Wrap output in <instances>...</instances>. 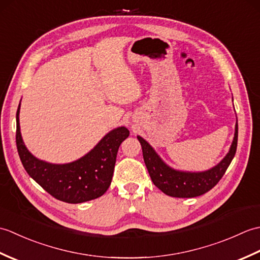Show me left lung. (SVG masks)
<instances>
[{
  "label": "left lung",
  "mask_w": 260,
  "mask_h": 260,
  "mask_svg": "<svg viewBox=\"0 0 260 260\" xmlns=\"http://www.w3.org/2000/svg\"><path fill=\"white\" fill-rule=\"evenodd\" d=\"M137 139L142 145L143 157L154 185L170 197L194 198L211 190L227 171L237 151L238 123H236L235 137L227 155L214 168L204 172H184L170 168L144 139L141 136H137Z\"/></svg>",
  "instance_id": "left-lung-1"
}]
</instances>
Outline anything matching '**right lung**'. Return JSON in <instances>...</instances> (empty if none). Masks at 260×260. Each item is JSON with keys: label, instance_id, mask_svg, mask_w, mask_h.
Returning <instances> with one entry per match:
<instances>
[{"label": "right lung", "instance_id": "obj_1", "mask_svg": "<svg viewBox=\"0 0 260 260\" xmlns=\"http://www.w3.org/2000/svg\"><path fill=\"white\" fill-rule=\"evenodd\" d=\"M20 105L16 110V147L22 164L31 178L49 194L67 203H81L102 197L113 179L119 145L129 135L126 127H117L75 162L51 164L38 159L27 151L20 132Z\"/></svg>", "mask_w": 260, "mask_h": 260}]
</instances>
